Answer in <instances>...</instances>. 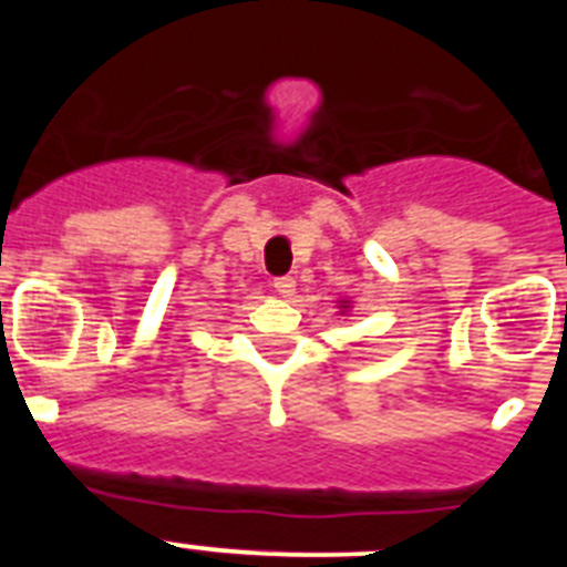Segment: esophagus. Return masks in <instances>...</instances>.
<instances>
[{"mask_svg": "<svg viewBox=\"0 0 567 567\" xmlns=\"http://www.w3.org/2000/svg\"><path fill=\"white\" fill-rule=\"evenodd\" d=\"M275 292L280 295V298H292L295 295V280L292 278H275Z\"/></svg>", "mask_w": 567, "mask_h": 567, "instance_id": "obj_1", "label": "esophagus"}]
</instances>
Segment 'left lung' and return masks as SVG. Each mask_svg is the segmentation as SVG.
<instances>
[{"mask_svg":"<svg viewBox=\"0 0 567 567\" xmlns=\"http://www.w3.org/2000/svg\"><path fill=\"white\" fill-rule=\"evenodd\" d=\"M346 307H349V300H340V309H343V312H346Z\"/></svg>","mask_w":567,"mask_h":567,"instance_id":"obj_1","label":"left lung"}]
</instances>
